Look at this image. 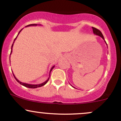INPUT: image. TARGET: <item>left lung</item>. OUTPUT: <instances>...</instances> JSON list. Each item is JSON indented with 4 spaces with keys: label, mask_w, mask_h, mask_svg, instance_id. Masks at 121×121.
<instances>
[{
    "label": "left lung",
    "mask_w": 121,
    "mask_h": 121,
    "mask_svg": "<svg viewBox=\"0 0 121 121\" xmlns=\"http://www.w3.org/2000/svg\"><path fill=\"white\" fill-rule=\"evenodd\" d=\"M92 29H93V33L95 34V35H98V36H100V37L102 38L104 40V38L103 35L102 33L101 32V31H100V30H98V29L96 28H95V27H92ZM104 41H105V40H104ZM105 43L107 44L106 42L105 41Z\"/></svg>",
    "instance_id": "obj_1"
}]
</instances>
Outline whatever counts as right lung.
<instances>
[{"mask_svg": "<svg viewBox=\"0 0 121 121\" xmlns=\"http://www.w3.org/2000/svg\"><path fill=\"white\" fill-rule=\"evenodd\" d=\"M36 25H37V24H30V25H27V26H36ZM21 30H20V32H19V33H18V35H17V37H16V38H15L14 40V42H13V43L12 46H11V53H10V54H11V52H12V49H13V44H14V41H15V40H16V38H17L18 35H19V34H20V32L21 31ZM54 66H53V67H52V68H51V69H50V73L51 71H52V69H53V68H54ZM13 75H14V77L15 79H16V81H17V82H18V83H20V84H21V85H22V86H25V87H28V88H33V89H34V88H37V87H41V86H44V85H45V84L47 82H48V81H49V78H50V74H49V76H50V77H49V78H48V79L46 81H45V82H43V83H41V84H39V85H31V84H28V83H22V82H20V81H19L16 78V77H15V76H14V75L13 74Z\"/></svg>", "mask_w": 121, "mask_h": 121, "instance_id": "1", "label": "right lung"}]
</instances>
